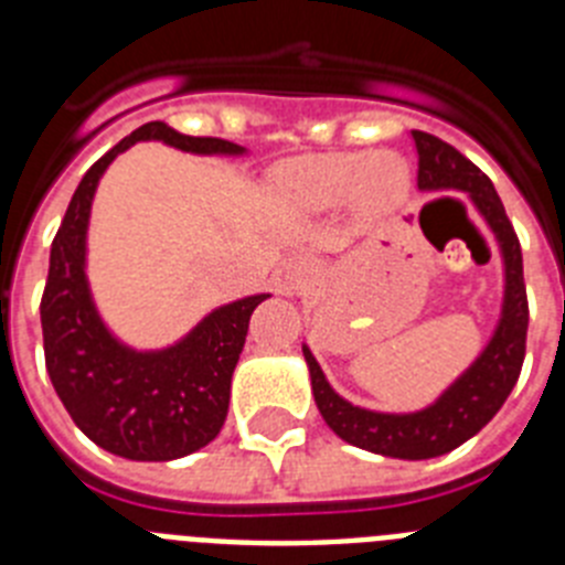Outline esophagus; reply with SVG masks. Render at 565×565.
Listing matches in <instances>:
<instances>
[{
	"label": "esophagus",
	"instance_id": "34e87169",
	"mask_svg": "<svg viewBox=\"0 0 565 565\" xmlns=\"http://www.w3.org/2000/svg\"><path fill=\"white\" fill-rule=\"evenodd\" d=\"M313 274H317V263H313L308 254H294V257L286 263V282L288 288H294V291L306 288L313 279Z\"/></svg>",
	"mask_w": 565,
	"mask_h": 565
}]
</instances>
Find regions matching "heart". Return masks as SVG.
Segmentation results:
<instances>
[{"mask_svg": "<svg viewBox=\"0 0 565 565\" xmlns=\"http://www.w3.org/2000/svg\"><path fill=\"white\" fill-rule=\"evenodd\" d=\"M288 198L311 212L351 203L364 217L398 212L411 192V172L396 152H328L302 158L282 178Z\"/></svg>", "mask_w": 565, "mask_h": 565, "instance_id": "heart-1", "label": "heart"}]
</instances>
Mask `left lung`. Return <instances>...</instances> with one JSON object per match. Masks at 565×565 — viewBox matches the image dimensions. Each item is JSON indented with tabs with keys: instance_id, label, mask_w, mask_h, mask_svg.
<instances>
[{
	"instance_id": "obj_1",
	"label": "left lung",
	"mask_w": 565,
	"mask_h": 565,
	"mask_svg": "<svg viewBox=\"0 0 565 565\" xmlns=\"http://www.w3.org/2000/svg\"><path fill=\"white\" fill-rule=\"evenodd\" d=\"M413 143L418 152V189L427 194L447 192V189L463 192L495 239L503 268V297L495 331L467 371L452 379L436 402L413 413L367 411L348 402L333 391L308 344H302V356L311 373L313 402L328 427L342 441L384 458L424 461V458H438L461 447L501 411V404L507 402L521 376L529 306L526 286H523L521 243L492 181L456 147L444 143L436 135L413 129Z\"/></svg>"
}]
</instances>
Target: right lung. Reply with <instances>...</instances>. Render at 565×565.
<instances>
[{
    "instance_id": "add662e5",
    "label": "right lung",
    "mask_w": 565,
    "mask_h": 565,
    "mask_svg": "<svg viewBox=\"0 0 565 565\" xmlns=\"http://www.w3.org/2000/svg\"><path fill=\"white\" fill-rule=\"evenodd\" d=\"M138 141H161L192 154L248 152L223 138H194L149 121L87 169L50 248L42 297L44 362L64 411L89 441L129 461H174L221 433L248 319L271 294L214 308L186 337L154 351H138L109 331L87 279L89 212L109 163Z\"/></svg>"
}]
</instances>
